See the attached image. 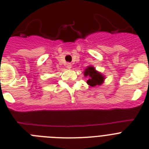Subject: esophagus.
Wrapping results in <instances>:
<instances>
[{
	"mask_svg": "<svg viewBox=\"0 0 149 149\" xmlns=\"http://www.w3.org/2000/svg\"><path fill=\"white\" fill-rule=\"evenodd\" d=\"M72 67V65L70 63H67L66 64V68H68V69H70Z\"/></svg>",
	"mask_w": 149,
	"mask_h": 149,
	"instance_id": "34e87169",
	"label": "esophagus"
}]
</instances>
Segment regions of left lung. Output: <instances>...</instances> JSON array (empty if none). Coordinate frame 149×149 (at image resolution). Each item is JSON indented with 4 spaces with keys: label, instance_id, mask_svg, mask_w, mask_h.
Listing matches in <instances>:
<instances>
[{
    "label": "left lung",
    "instance_id": "8db88e82",
    "mask_svg": "<svg viewBox=\"0 0 149 149\" xmlns=\"http://www.w3.org/2000/svg\"><path fill=\"white\" fill-rule=\"evenodd\" d=\"M85 77H88L87 83L91 87L101 85L104 81V76L101 73L95 70V68L93 66H89L84 71Z\"/></svg>",
    "mask_w": 149,
    "mask_h": 149
}]
</instances>
